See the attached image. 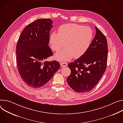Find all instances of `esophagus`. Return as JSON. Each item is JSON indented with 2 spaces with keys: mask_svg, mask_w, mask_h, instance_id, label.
<instances>
[{
  "mask_svg": "<svg viewBox=\"0 0 123 123\" xmlns=\"http://www.w3.org/2000/svg\"><path fill=\"white\" fill-rule=\"evenodd\" d=\"M60 65H61V67H65L66 66H67L68 63L66 62H62L60 63Z\"/></svg>",
  "mask_w": 123,
  "mask_h": 123,
  "instance_id": "34e87169",
  "label": "esophagus"
}]
</instances>
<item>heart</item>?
<instances>
[{
  "mask_svg": "<svg viewBox=\"0 0 123 123\" xmlns=\"http://www.w3.org/2000/svg\"><path fill=\"white\" fill-rule=\"evenodd\" d=\"M93 38V30L90 27L70 24L60 26L58 33H52L49 42L51 49L55 51L60 49L65 42L66 48L54 55L56 59L64 62L74 57L81 56L90 46Z\"/></svg>",
  "mask_w": 123,
  "mask_h": 123,
  "instance_id": "1",
  "label": "heart"
}]
</instances>
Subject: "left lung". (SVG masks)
Instances as JSON below:
<instances>
[{"mask_svg": "<svg viewBox=\"0 0 123 123\" xmlns=\"http://www.w3.org/2000/svg\"><path fill=\"white\" fill-rule=\"evenodd\" d=\"M96 35L86 51L68 64L71 71L67 81L78 93L91 91L98 83L107 67L108 46L105 35L95 26Z\"/></svg>", "mask_w": 123, "mask_h": 123, "instance_id": "left-lung-1", "label": "left lung"}]
</instances>
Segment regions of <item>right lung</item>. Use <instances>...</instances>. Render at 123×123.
I'll return each mask as SVG.
<instances>
[{"label":"right lung","mask_w":123,"mask_h":123,"mask_svg":"<svg viewBox=\"0 0 123 123\" xmlns=\"http://www.w3.org/2000/svg\"><path fill=\"white\" fill-rule=\"evenodd\" d=\"M53 27L50 18H40L27 25L22 31L16 47L18 70L28 86L38 88L47 84L60 68L55 60L45 61L53 53L48 44Z\"/></svg>","instance_id":"1"}]
</instances>
